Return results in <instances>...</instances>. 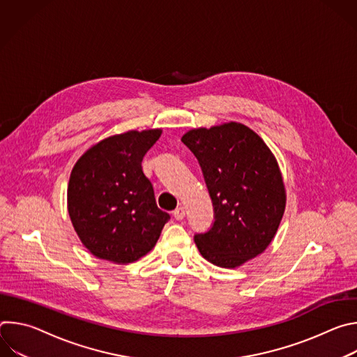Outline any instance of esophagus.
<instances>
[{
    "label": "esophagus",
    "instance_id": "esophagus-1",
    "mask_svg": "<svg viewBox=\"0 0 357 357\" xmlns=\"http://www.w3.org/2000/svg\"><path fill=\"white\" fill-rule=\"evenodd\" d=\"M172 213H174V218H175L176 220H182V219L185 218V208L179 206V208H176Z\"/></svg>",
    "mask_w": 357,
    "mask_h": 357
}]
</instances>
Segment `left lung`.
<instances>
[{
  "label": "left lung",
  "instance_id": "left-lung-1",
  "mask_svg": "<svg viewBox=\"0 0 357 357\" xmlns=\"http://www.w3.org/2000/svg\"><path fill=\"white\" fill-rule=\"evenodd\" d=\"M182 142L199 161L215 211L212 227L195 234L203 259L236 268L257 257L285 211V186L273 152L260 135L234 121L189 130Z\"/></svg>",
  "mask_w": 357,
  "mask_h": 357
}]
</instances>
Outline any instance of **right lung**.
<instances>
[{"label":"right lung","instance_id":"obj_1","mask_svg":"<svg viewBox=\"0 0 357 357\" xmlns=\"http://www.w3.org/2000/svg\"><path fill=\"white\" fill-rule=\"evenodd\" d=\"M162 130L127 131L89 148L72 169L68 211L94 257L128 264L154 248L171 219L158 209L142 158Z\"/></svg>","mask_w":357,"mask_h":357}]
</instances>
